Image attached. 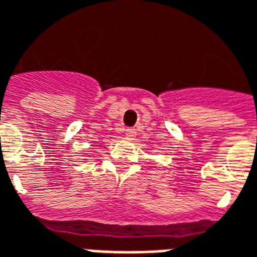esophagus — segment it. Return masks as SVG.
Wrapping results in <instances>:
<instances>
[{
	"label": "esophagus",
	"mask_w": 257,
	"mask_h": 257,
	"mask_svg": "<svg viewBox=\"0 0 257 257\" xmlns=\"http://www.w3.org/2000/svg\"><path fill=\"white\" fill-rule=\"evenodd\" d=\"M125 136H126V139H129V140H132V139H135V136H136V131H135L134 128H126L125 129Z\"/></svg>",
	"instance_id": "1"
}]
</instances>
